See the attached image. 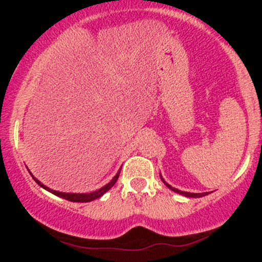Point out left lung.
<instances>
[{
  "label": "left lung",
  "mask_w": 262,
  "mask_h": 262,
  "mask_svg": "<svg viewBox=\"0 0 262 262\" xmlns=\"http://www.w3.org/2000/svg\"><path fill=\"white\" fill-rule=\"evenodd\" d=\"M160 177H161V176H160ZM161 180H162V181H164V179H162V177H161ZM164 183H165V185H166L167 187H169L170 189H172L173 192H177V193L183 194V196H186V197H196V198H197V197H203V196H206V194H208V193H207V192H204V193H189V192H182V191H180V189L171 187L169 183H166L165 181H164Z\"/></svg>",
  "instance_id": "8db88e82"
}]
</instances>
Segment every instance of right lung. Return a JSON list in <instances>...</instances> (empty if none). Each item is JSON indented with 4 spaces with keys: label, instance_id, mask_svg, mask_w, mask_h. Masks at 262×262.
<instances>
[{
    "label": "right lung",
    "instance_id": "add662e5",
    "mask_svg": "<svg viewBox=\"0 0 262 262\" xmlns=\"http://www.w3.org/2000/svg\"><path fill=\"white\" fill-rule=\"evenodd\" d=\"M119 173H121V170H119L118 172H117V175L113 177L112 181H111L110 183H107L106 186H103V187H102V188L97 189V191L90 192V193H64V192L53 191V189H50L49 187H47V186H44L41 182H39L37 179H34V177H33V179H34V181L37 182L39 186H41V187L47 189V191H50L53 194H55V196H59V197L64 198V200L71 201V202H82L83 203V202H91V201L97 200V198H100L101 196H103V194L106 193L108 189L112 188V186L117 182V180H118V177H119Z\"/></svg>",
    "mask_w": 262,
    "mask_h": 262
}]
</instances>
